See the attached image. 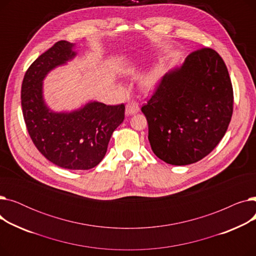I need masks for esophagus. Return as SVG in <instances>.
Wrapping results in <instances>:
<instances>
[{"label":"esophagus","mask_w":256,"mask_h":256,"mask_svg":"<svg viewBox=\"0 0 256 256\" xmlns=\"http://www.w3.org/2000/svg\"><path fill=\"white\" fill-rule=\"evenodd\" d=\"M139 111H140V108H139L138 104L135 102H128V104L126 106V115H128V116H130V115H134V114H137Z\"/></svg>","instance_id":"34e87169"}]
</instances>
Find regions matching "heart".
Segmentation results:
<instances>
[{"label": "heart", "instance_id": "obj_1", "mask_svg": "<svg viewBox=\"0 0 256 256\" xmlns=\"http://www.w3.org/2000/svg\"><path fill=\"white\" fill-rule=\"evenodd\" d=\"M163 68L164 67L162 64H156L143 76L141 84L144 89L152 90L158 85L163 76Z\"/></svg>", "mask_w": 256, "mask_h": 256}]
</instances>
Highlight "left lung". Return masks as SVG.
I'll return each mask as SVG.
<instances>
[{
  "mask_svg": "<svg viewBox=\"0 0 256 256\" xmlns=\"http://www.w3.org/2000/svg\"><path fill=\"white\" fill-rule=\"evenodd\" d=\"M232 104V80L219 54L193 52L163 76L141 109L154 154L170 165L198 162L224 137Z\"/></svg>",
  "mask_w": 256,
  "mask_h": 256,
  "instance_id": "obj_1",
  "label": "left lung"
}]
</instances>
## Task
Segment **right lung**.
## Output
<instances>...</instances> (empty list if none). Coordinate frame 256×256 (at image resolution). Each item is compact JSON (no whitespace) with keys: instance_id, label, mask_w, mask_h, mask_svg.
Instances as JSON below:
<instances>
[{"instance_id":"obj_1","label":"right lung","mask_w":256,"mask_h":256,"mask_svg":"<svg viewBox=\"0 0 256 256\" xmlns=\"http://www.w3.org/2000/svg\"><path fill=\"white\" fill-rule=\"evenodd\" d=\"M74 44L61 40L31 64L22 85V108L33 143L50 162L65 169L88 170L104 158L113 132L124 119L126 106L89 100L72 111L50 109L44 96V80L74 60Z\"/></svg>"}]
</instances>
